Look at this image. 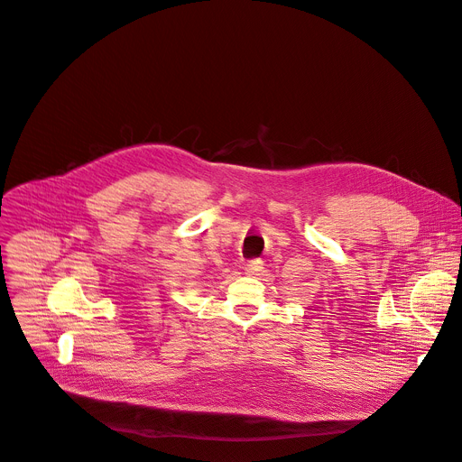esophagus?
Returning a JSON list of instances; mask_svg holds the SVG:
<instances>
[{"mask_svg": "<svg viewBox=\"0 0 462 462\" xmlns=\"http://www.w3.org/2000/svg\"><path fill=\"white\" fill-rule=\"evenodd\" d=\"M262 269H263V262H262V260H253V262H248V263H246V267H245L246 274H258Z\"/></svg>", "mask_w": 462, "mask_h": 462, "instance_id": "esophagus-1", "label": "esophagus"}]
</instances>
